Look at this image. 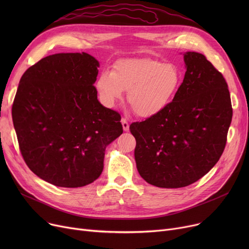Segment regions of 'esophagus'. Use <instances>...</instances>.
<instances>
[{"mask_svg":"<svg viewBox=\"0 0 249 249\" xmlns=\"http://www.w3.org/2000/svg\"><path fill=\"white\" fill-rule=\"evenodd\" d=\"M121 123H122L124 131H128V130H129V123H128V121L125 119V118H122V119H121Z\"/></svg>","mask_w":249,"mask_h":249,"instance_id":"esophagus-1","label":"esophagus"}]
</instances>
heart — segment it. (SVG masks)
I'll list each match as a JSON object with an SVG mask.
<instances>
[{"mask_svg":"<svg viewBox=\"0 0 249 249\" xmlns=\"http://www.w3.org/2000/svg\"><path fill=\"white\" fill-rule=\"evenodd\" d=\"M180 85V72L171 62L151 58L124 59L112 71H103L96 81L100 101L108 108L115 107L127 90V99L134 113L152 117L171 103Z\"/></svg>","mask_w":249,"mask_h":249,"instance_id":"obj_1","label":"heart"}]
</instances>
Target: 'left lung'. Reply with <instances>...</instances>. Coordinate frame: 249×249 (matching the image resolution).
<instances>
[{
  "label": "left lung",
  "instance_id": "obj_1",
  "mask_svg": "<svg viewBox=\"0 0 249 249\" xmlns=\"http://www.w3.org/2000/svg\"><path fill=\"white\" fill-rule=\"evenodd\" d=\"M184 81L160 114L130 125L138 173L166 189L192 185L218 162L232 120L225 78L205 55H184Z\"/></svg>",
  "mask_w": 249,
  "mask_h": 249
}]
</instances>
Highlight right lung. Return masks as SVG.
Masks as SVG:
<instances>
[{
    "instance_id": "1",
    "label": "right lung",
    "mask_w": 249,
    "mask_h": 249,
    "mask_svg": "<svg viewBox=\"0 0 249 249\" xmlns=\"http://www.w3.org/2000/svg\"><path fill=\"white\" fill-rule=\"evenodd\" d=\"M99 61L56 53L22 75L12 118L23 160L43 180L78 188L96 180L105 149L123 133L120 114L104 107L94 86Z\"/></svg>"
}]
</instances>
